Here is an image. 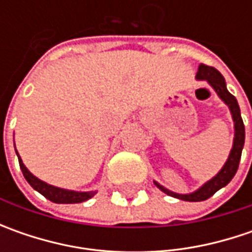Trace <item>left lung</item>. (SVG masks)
<instances>
[{
    "instance_id": "left-lung-1",
    "label": "left lung",
    "mask_w": 252,
    "mask_h": 252,
    "mask_svg": "<svg viewBox=\"0 0 252 252\" xmlns=\"http://www.w3.org/2000/svg\"><path fill=\"white\" fill-rule=\"evenodd\" d=\"M196 80L198 81H206V83L213 88V91L218 94V96L227 105L228 111L231 113V119L234 123V137H233V147L230 150L227 160L224 162V165L219 171L218 174L206 181L202 187H199L196 190L190 192V193H177L172 192L165 187H162L157 181H154L156 187L161 189L164 193H167L169 196L181 199V200H187V202H200V200H206L212 195H215L219 189L224 188L228 182L233 179L238 169L240 158H241V151L244 147V140H246V129H244V123L241 119V112L240 106L236 99V96H233L227 90L226 80L221 74L219 73L216 68L209 67L205 64H200L196 73Z\"/></svg>"
}]
</instances>
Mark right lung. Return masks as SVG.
<instances>
[{
  "mask_svg": "<svg viewBox=\"0 0 252 252\" xmlns=\"http://www.w3.org/2000/svg\"><path fill=\"white\" fill-rule=\"evenodd\" d=\"M15 151H16V149H15ZM16 156H18V160H19V167L22 169V174H24L25 179L29 182V185L34 190H37L39 193H42L44 198H47L54 203H81V202L91 199L98 192V190L81 192V190H71V189L59 188V187L50 185V184L44 182L42 179H39L37 177H34L33 174L25 167L24 161L21 158V156L18 154V151H16Z\"/></svg>",
  "mask_w": 252,
  "mask_h": 252,
  "instance_id": "right-lung-1",
  "label": "right lung"
}]
</instances>
